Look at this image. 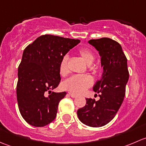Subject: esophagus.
<instances>
[{"label": "esophagus", "mask_w": 146, "mask_h": 146, "mask_svg": "<svg viewBox=\"0 0 146 146\" xmlns=\"http://www.w3.org/2000/svg\"><path fill=\"white\" fill-rule=\"evenodd\" d=\"M68 94H69V95H70V96L71 97V98H76V97H77V95H74V94H73L72 92H68Z\"/></svg>", "instance_id": "1"}]
</instances>
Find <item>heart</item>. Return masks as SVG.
Here are the masks:
<instances>
[{
    "label": "heart",
    "instance_id": "1",
    "mask_svg": "<svg viewBox=\"0 0 146 146\" xmlns=\"http://www.w3.org/2000/svg\"><path fill=\"white\" fill-rule=\"evenodd\" d=\"M79 54L86 61L88 64L90 65L95 60L93 52L88 48H81L78 51ZM68 56L65 55L61 59L59 64V73L61 76H65L68 73ZM93 83L92 77L88 75H74L68 78L63 83V88L66 90L73 94L83 93Z\"/></svg>",
    "mask_w": 146,
    "mask_h": 146
}]
</instances>
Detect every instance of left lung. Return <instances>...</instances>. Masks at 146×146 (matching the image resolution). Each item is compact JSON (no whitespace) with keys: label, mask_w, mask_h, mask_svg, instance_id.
<instances>
[{"label":"left lung","mask_w":146,"mask_h":146,"mask_svg":"<svg viewBox=\"0 0 146 146\" xmlns=\"http://www.w3.org/2000/svg\"><path fill=\"white\" fill-rule=\"evenodd\" d=\"M88 42L101 56L102 76L93 87V90L100 94V100L87 98L86 104L78 110L77 114L84 124L100 127L114 119L124 99L129 77L127 58L121 45L110 38L90 39Z\"/></svg>","instance_id":"1"}]
</instances>
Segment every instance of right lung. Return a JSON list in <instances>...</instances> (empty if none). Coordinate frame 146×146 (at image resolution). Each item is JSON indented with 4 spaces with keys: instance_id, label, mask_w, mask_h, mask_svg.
<instances>
[{
    "instance_id": "1",
    "label": "right lung",
    "mask_w": 146,
    "mask_h": 146,
    "mask_svg": "<svg viewBox=\"0 0 146 146\" xmlns=\"http://www.w3.org/2000/svg\"><path fill=\"white\" fill-rule=\"evenodd\" d=\"M78 43L79 39L45 35L25 48L18 67L17 100L20 114L29 124L42 127L56 118L58 103L66 92L51 90L61 80V59Z\"/></svg>"
}]
</instances>
